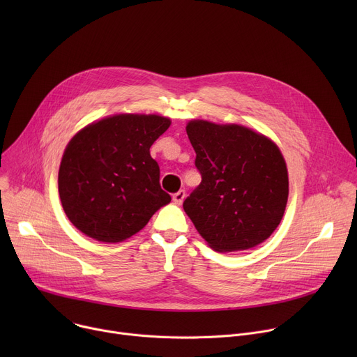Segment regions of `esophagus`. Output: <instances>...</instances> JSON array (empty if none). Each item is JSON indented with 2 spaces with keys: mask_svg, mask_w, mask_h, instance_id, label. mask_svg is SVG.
Segmentation results:
<instances>
[{
  "mask_svg": "<svg viewBox=\"0 0 357 357\" xmlns=\"http://www.w3.org/2000/svg\"><path fill=\"white\" fill-rule=\"evenodd\" d=\"M185 196H186L185 190H183V189H181V190H178L176 193H174L172 200L176 203V205H181V203H182V202H183V199H185Z\"/></svg>",
  "mask_w": 357,
  "mask_h": 357,
  "instance_id": "obj_1",
  "label": "esophagus"
}]
</instances>
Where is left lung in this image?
<instances>
[{
    "label": "left lung",
    "instance_id": "8db88e82",
    "mask_svg": "<svg viewBox=\"0 0 357 357\" xmlns=\"http://www.w3.org/2000/svg\"><path fill=\"white\" fill-rule=\"evenodd\" d=\"M186 132L202 182L185 199L183 209L199 234L220 252L267 240L288 200V171L280 148L238 124L192 120Z\"/></svg>",
    "mask_w": 357,
    "mask_h": 357
}]
</instances>
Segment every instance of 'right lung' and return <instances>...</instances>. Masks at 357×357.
<instances>
[{
  "label": "right lung",
  "instance_id": "1",
  "mask_svg": "<svg viewBox=\"0 0 357 357\" xmlns=\"http://www.w3.org/2000/svg\"><path fill=\"white\" fill-rule=\"evenodd\" d=\"M171 126L155 114H116L68 144L58 176L63 211L76 229L103 243L138 233L171 196L161 189L149 148Z\"/></svg>",
  "mask_w": 357,
  "mask_h": 357
}]
</instances>
